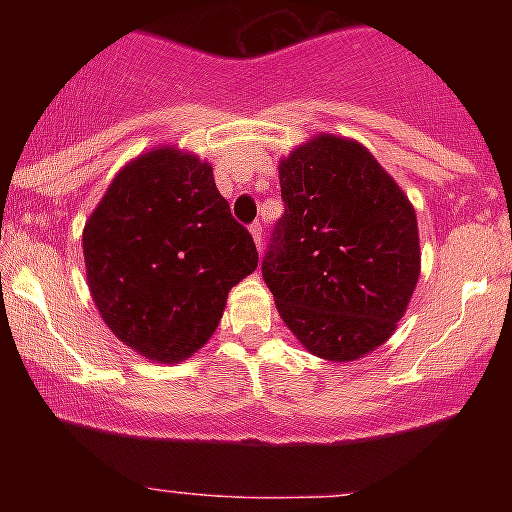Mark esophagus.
<instances>
[{
	"label": "esophagus",
	"mask_w": 512,
	"mask_h": 512,
	"mask_svg": "<svg viewBox=\"0 0 512 512\" xmlns=\"http://www.w3.org/2000/svg\"><path fill=\"white\" fill-rule=\"evenodd\" d=\"M262 231H264V228H262V223L260 221H255V223H252V226H250V233H252V238H255V245H257V250H262Z\"/></svg>",
	"instance_id": "1"
}]
</instances>
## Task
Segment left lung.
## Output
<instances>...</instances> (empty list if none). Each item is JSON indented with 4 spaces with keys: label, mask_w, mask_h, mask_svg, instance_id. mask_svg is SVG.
Returning a JSON list of instances; mask_svg holds the SVG:
<instances>
[{
    "label": "left lung",
    "mask_w": 512,
    "mask_h": 512,
    "mask_svg": "<svg viewBox=\"0 0 512 512\" xmlns=\"http://www.w3.org/2000/svg\"><path fill=\"white\" fill-rule=\"evenodd\" d=\"M264 284L310 354L354 361L395 332L419 281L409 199L361 144L317 137L281 161Z\"/></svg>",
    "instance_id": "1"
}]
</instances>
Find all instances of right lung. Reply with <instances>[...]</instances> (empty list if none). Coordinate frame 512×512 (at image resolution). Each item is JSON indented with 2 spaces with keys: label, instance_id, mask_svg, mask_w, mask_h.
I'll list each match as a JSON object with an SVG mask.
<instances>
[{
  "label": "right lung",
  "instance_id": "1",
  "mask_svg": "<svg viewBox=\"0 0 512 512\" xmlns=\"http://www.w3.org/2000/svg\"><path fill=\"white\" fill-rule=\"evenodd\" d=\"M88 289L120 342L175 363L219 327L228 291L257 269L209 163L156 149L117 173L84 228Z\"/></svg>",
  "mask_w": 512,
  "mask_h": 512
}]
</instances>
